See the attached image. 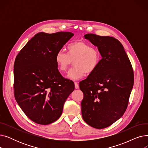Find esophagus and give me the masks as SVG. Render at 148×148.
Masks as SVG:
<instances>
[{"instance_id":"esophagus-1","label":"esophagus","mask_w":148,"mask_h":148,"mask_svg":"<svg viewBox=\"0 0 148 148\" xmlns=\"http://www.w3.org/2000/svg\"><path fill=\"white\" fill-rule=\"evenodd\" d=\"M74 84H75V89H78L79 88L78 82H74Z\"/></svg>"}]
</instances>
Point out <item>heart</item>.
<instances>
[{
    "label": "heart",
    "mask_w": 148,
    "mask_h": 148,
    "mask_svg": "<svg viewBox=\"0 0 148 148\" xmlns=\"http://www.w3.org/2000/svg\"><path fill=\"white\" fill-rule=\"evenodd\" d=\"M67 53L60 50L55 56V62L60 71H65L74 61V67L68 72L66 77L78 80L86 73L94 72L99 65L101 55L100 51L83 41H77L67 46Z\"/></svg>",
    "instance_id": "1"
}]
</instances>
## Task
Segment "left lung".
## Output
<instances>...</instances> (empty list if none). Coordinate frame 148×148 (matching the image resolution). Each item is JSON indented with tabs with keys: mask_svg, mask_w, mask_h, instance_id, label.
<instances>
[{
	"mask_svg": "<svg viewBox=\"0 0 148 148\" xmlns=\"http://www.w3.org/2000/svg\"><path fill=\"white\" fill-rule=\"evenodd\" d=\"M97 46L102 59L97 68L79 83L83 92L82 114L88 125L109 127L125 113L134 84V73L122 44L113 37L85 35Z\"/></svg>",
	"mask_w": 148,
	"mask_h": 148,
	"instance_id": "left-lung-1",
	"label": "left lung"
}]
</instances>
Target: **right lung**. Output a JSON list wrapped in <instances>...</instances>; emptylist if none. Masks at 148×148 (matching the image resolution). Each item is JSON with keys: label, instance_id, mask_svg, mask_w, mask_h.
Instances as JSON below:
<instances>
[{"label": "right lung", "instance_id": "obj_1", "mask_svg": "<svg viewBox=\"0 0 148 148\" xmlns=\"http://www.w3.org/2000/svg\"><path fill=\"white\" fill-rule=\"evenodd\" d=\"M74 34L40 32L25 45L14 65V97L33 122L48 125L58 120L74 90L73 82L59 72L55 56Z\"/></svg>", "mask_w": 148, "mask_h": 148}]
</instances>
